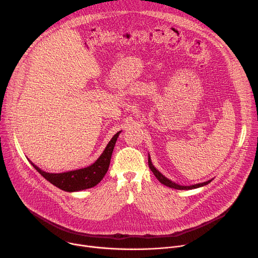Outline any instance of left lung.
Listing matches in <instances>:
<instances>
[{
    "mask_svg": "<svg viewBox=\"0 0 258 258\" xmlns=\"http://www.w3.org/2000/svg\"><path fill=\"white\" fill-rule=\"evenodd\" d=\"M148 165H149L150 170H151V171H152V173L154 174V176L157 178V180H158L160 183H162L163 185H166V186L171 187V188H175V189H179V190L194 189V188H198V187H202V186H204V185H207V184H209V183L211 182V180H209V181H206V182H204V183L195 184V185H190V186H181V185H178V184H176V183L172 182L171 180H169L168 178H166V177L163 176L162 174H160V173H159V172H158V171L153 167L152 162H151V159H150V156H148Z\"/></svg>",
    "mask_w": 258,
    "mask_h": 258,
    "instance_id": "1",
    "label": "left lung"
}]
</instances>
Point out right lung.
Segmentation results:
<instances>
[{"label":"right lung","mask_w":258,"mask_h":258,"mask_svg":"<svg viewBox=\"0 0 258 258\" xmlns=\"http://www.w3.org/2000/svg\"><path fill=\"white\" fill-rule=\"evenodd\" d=\"M119 134L120 132L114 135V137L111 139V141L108 143L106 149L104 150L102 155L98 158V160L87 168L70 171L66 173L51 174V173H46L42 171L37 166H35L33 162L31 163L46 180L49 181L54 186L58 187V188L61 190L73 192V191H79V190L91 188V187L99 184L101 180L104 178V176L106 175L110 166V160H111L112 152L116 143V140L118 138Z\"/></svg>","instance_id":"1"}]
</instances>
